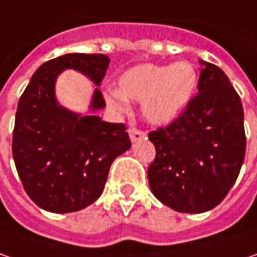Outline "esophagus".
Here are the masks:
<instances>
[{"label":"esophagus","mask_w":257,"mask_h":257,"mask_svg":"<svg viewBox=\"0 0 257 257\" xmlns=\"http://www.w3.org/2000/svg\"><path fill=\"white\" fill-rule=\"evenodd\" d=\"M144 135H145V134H144V131L135 128V126H132V128L129 129V138H131V141H132V142L142 139V138H144Z\"/></svg>","instance_id":"34e87169"}]
</instances>
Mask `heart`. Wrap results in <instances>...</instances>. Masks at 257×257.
Masks as SVG:
<instances>
[{"label": "heart", "mask_w": 257, "mask_h": 257, "mask_svg": "<svg viewBox=\"0 0 257 257\" xmlns=\"http://www.w3.org/2000/svg\"><path fill=\"white\" fill-rule=\"evenodd\" d=\"M119 92L106 93V102L116 111L126 108L125 99L144 102V113L155 123L175 119L192 99L198 72L189 62L173 65H141L120 76Z\"/></svg>", "instance_id": "heart-1"}]
</instances>
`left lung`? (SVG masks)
Instances as JSON below:
<instances>
[{
	"mask_svg": "<svg viewBox=\"0 0 257 257\" xmlns=\"http://www.w3.org/2000/svg\"><path fill=\"white\" fill-rule=\"evenodd\" d=\"M198 91L178 118L148 137L156 155L148 168L151 190L183 213L217 206L243 164V106L226 74L200 61Z\"/></svg>",
	"mask_w": 257,
	"mask_h": 257,
	"instance_id": "8db88e82",
	"label": "left lung"
}]
</instances>
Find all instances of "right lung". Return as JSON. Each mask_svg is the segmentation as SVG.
<instances>
[{
  "instance_id": "1",
  "label": "right lung",
  "mask_w": 257,
  "mask_h": 257,
  "mask_svg": "<svg viewBox=\"0 0 257 257\" xmlns=\"http://www.w3.org/2000/svg\"><path fill=\"white\" fill-rule=\"evenodd\" d=\"M103 54H67L42 64L20 98L13 135V156L27 195L54 213L86 208L101 196L112 162L131 148L125 123L79 116L59 106L54 85L67 68L81 71L96 85L106 74ZM105 106L95 88L92 109Z\"/></svg>"
}]
</instances>
